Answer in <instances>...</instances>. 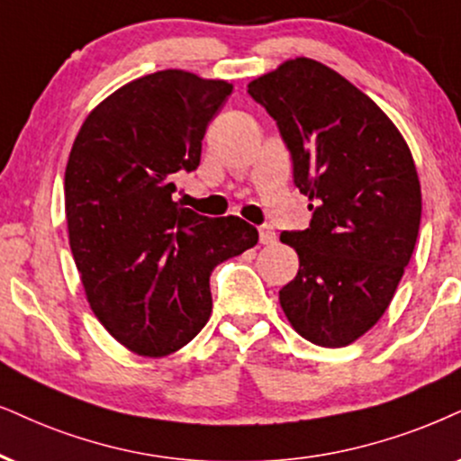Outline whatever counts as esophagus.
<instances>
[{"label": "esophagus", "mask_w": 461, "mask_h": 461, "mask_svg": "<svg viewBox=\"0 0 461 461\" xmlns=\"http://www.w3.org/2000/svg\"><path fill=\"white\" fill-rule=\"evenodd\" d=\"M259 242L270 247V244L276 242V231H274L272 225H261L259 227Z\"/></svg>", "instance_id": "34e87169"}]
</instances>
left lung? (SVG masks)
I'll return each mask as SVG.
<instances>
[{
	"mask_svg": "<svg viewBox=\"0 0 461 461\" xmlns=\"http://www.w3.org/2000/svg\"><path fill=\"white\" fill-rule=\"evenodd\" d=\"M249 93L276 121L312 211L308 230L281 234L300 258L278 294L283 312L312 345L347 347L385 314L415 250L412 153L366 93L308 57L250 80Z\"/></svg>",
	"mask_w": 461,
	"mask_h": 461,
	"instance_id": "8db88e82",
	"label": "left lung"
}]
</instances>
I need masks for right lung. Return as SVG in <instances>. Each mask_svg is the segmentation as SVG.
I'll return each instance as SVG.
<instances>
[{"instance_id": "right-lung-1", "label": "right lung", "mask_w": 461, "mask_h": 461, "mask_svg": "<svg viewBox=\"0 0 461 461\" xmlns=\"http://www.w3.org/2000/svg\"><path fill=\"white\" fill-rule=\"evenodd\" d=\"M231 83L161 69L91 110L66 167L69 249L86 302L142 357L189 345L212 312V267L259 240L240 217H202L172 200L174 174L200 166L202 140Z\"/></svg>"}]
</instances>
